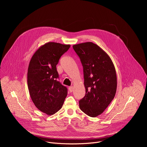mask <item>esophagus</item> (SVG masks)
Listing matches in <instances>:
<instances>
[{
	"instance_id": "34e87169",
	"label": "esophagus",
	"mask_w": 147,
	"mask_h": 147,
	"mask_svg": "<svg viewBox=\"0 0 147 147\" xmlns=\"http://www.w3.org/2000/svg\"><path fill=\"white\" fill-rule=\"evenodd\" d=\"M69 91H70V92H73V87H70L69 88Z\"/></svg>"
}]
</instances>
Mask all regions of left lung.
I'll use <instances>...</instances> for the list:
<instances>
[{"label": "left lung", "mask_w": 147, "mask_h": 147, "mask_svg": "<svg viewBox=\"0 0 147 147\" xmlns=\"http://www.w3.org/2000/svg\"><path fill=\"white\" fill-rule=\"evenodd\" d=\"M83 67L86 95L80 109L92 117L102 114L113 99L117 89L115 66L109 56L91 42L74 45Z\"/></svg>", "instance_id": "obj_1"}]
</instances>
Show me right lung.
<instances>
[{"mask_svg":"<svg viewBox=\"0 0 147 147\" xmlns=\"http://www.w3.org/2000/svg\"><path fill=\"white\" fill-rule=\"evenodd\" d=\"M70 45L49 42L40 46L30 61L27 84L31 98L35 106L47 115L59 111L67 95V89L57 81L56 69L61 56Z\"/></svg>","mask_w":147,"mask_h":147,"instance_id":"1","label":"right lung"}]
</instances>
